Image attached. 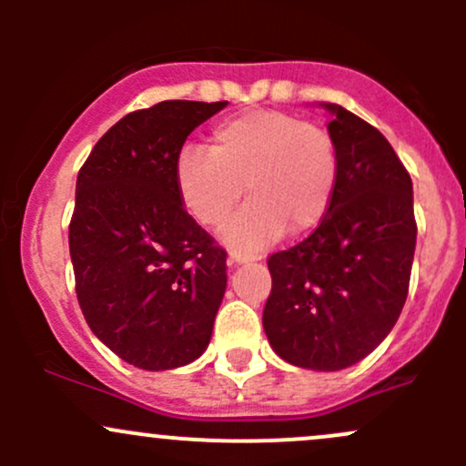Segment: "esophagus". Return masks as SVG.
I'll return each instance as SVG.
<instances>
[{
  "instance_id": "obj_1",
  "label": "esophagus",
  "mask_w": 466,
  "mask_h": 466,
  "mask_svg": "<svg viewBox=\"0 0 466 466\" xmlns=\"http://www.w3.org/2000/svg\"><path fill=\"white\" fill-rule=\"evenodd\" d=\"M250 261H257L255 255H248V252H238V250H232L228 257V263L229 266H241V263H250Z\"/></svg>"
}]
</instances>
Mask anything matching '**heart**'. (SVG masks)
Instances as JSON below:
<instances>
[{"instance_id": "1", "label": "heart", "mask_w": 466, "mask_h": 466, "mask_svg": "<svg viewBox=\"0 0 466 466\" xmlns=\"http://www.w3.org/2000/svg\"><path fill=\"white\" fill-rule=\"evenodd\" d=\"M338 173L340 157L327 128L290 112L250 110L220 121L209 150L182 148L176 187L191 218L209 229L229 218L246 187L250 203L223 238L259 250L286 229L295 237L316 229L331 207Z\"/></svg>"}]
</instances>
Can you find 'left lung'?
<instances>
[{
  "label": "left lung",
  "instance_id": "8db88e82",
  "mask_svg": "<svg viewBox=\"0 0 466 466\" xmlns=\"http://www.w3.org/2000/svg\"><path fill=\"white\" fill-rule=\"evenodd\" d=\"M340 157L331 207L316 232L270 255L263 331L290 365L336 372L383 342L410 284L417 223L412 180L388 139L324 103Z\"/></svg>",
  "mask_w": 466,
  "mask_h": 466
}]
</instances>
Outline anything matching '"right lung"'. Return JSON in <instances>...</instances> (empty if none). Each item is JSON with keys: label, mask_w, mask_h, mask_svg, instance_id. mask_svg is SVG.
<instances>
[{"label": "right lung", "mask_w": 466, "mask_h": 466, "mask_svg": "<svg viewBox=\"0 0 466 466\" xmlns=\"http://www.w3.org/2000/svg\"><path fill=\"white\" fill-rule=\"evenodd\" d=\"M228 101H162L116 121L78 171L69 223L76 298L94 336L148 372L203 356L228 252L187 214L176 162Z\"/></svg>", "instance_id": "1"}]
</instances>
